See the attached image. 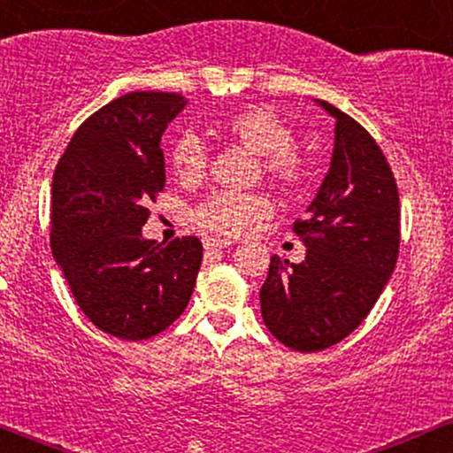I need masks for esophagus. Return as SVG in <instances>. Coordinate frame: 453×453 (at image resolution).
Wrapping results in <instances>:
<instances>
[{
	"instance_id": "obj_1",
	"label": "esophagus",
	"mask_w": 453,
	"mask_h": 453,
	"mask_svg": "<svg viewBox=\"0 0 453 453\" xmlns=\"http://www.w3.org/2000/svg\"><path fill=\"white\" fill-rule=\"evenodd\" d=\"M230 244H232V241H227V238H206L204 249L206 251H217V249L230 247Z\"/></svg>"
}]
</instances>
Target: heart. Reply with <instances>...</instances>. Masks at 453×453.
<instances>
[{
	"label": "heart",
	"mask_w": 453,
	"mask_h": 453,
	"mask_svg": "<svg viewBox=\"0 0 453 453\" xmlns=\"http://www.w3.org/2000/svg\"><path fill=\"white\" fill-rule=\"evenodd\" d=\"M215 134L244 147L257 157V174L279 187L283 194L298 196L313 179L309 155L294 144V129L280 114L266 106H244L217 121ZM209 153L196 136H180L170 149V165L183 183L204 176ZM274 206L264 194H227L219 191L191 209L189 217L202 230L236 238L270 219Z\"/></svg>",
	"instance_id": "obj_1"
}]
</instances>
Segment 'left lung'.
<instances>
[{"mask_svg":"<svg viewBox=\"0 0 453 453\" xmlns=\"http://www.w3.org/2000/svg\"><path fill=\"white\" fill-rule=\"evenodd\" d=\"M336 119L330 173L292 230L306 244L300 264L270 259L259 289L264 324L285 347L327 349L366 319L394 273L400 247L398 187L377 140L356 119Z\"/></svg>","mask_w":453,"mask_h":453,"instance_id":"8db88e82","label":"left lung"}]
</instances>
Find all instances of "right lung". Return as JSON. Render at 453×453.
<instances>
[{"mask_svg":"<svg viewBox=\"0 0 453 453\" xmlns=\"http://www.w3.org/2000/svg\"><path fill=\"white\" fill-rule=\"evenodd\" d=\"M183 106L180 93L117 97L76 129L53 174V257L87 319L123 341L173 326L200 273L196 236L142 238L165 183L161 134Z\"/></svg>","mask_w":453,"mask_h":453,"instance_id":"1","label":"right lung"}]
</instances>
